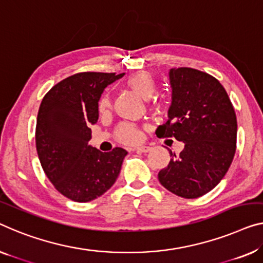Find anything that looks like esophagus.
Listing matches in <instances>:
<instances>
[{
  "label": "esophagus",
  "mask_w": 263,
  "mask_h": 263,
  "mask_svg": "<svg viewBox=\"0 0 263 263\" xmlns=\"http://www.w3.org/2000/svg\"><path fill=\"white\" fill-rule=\"evenodd\" d=\"M133 151L140 152V154H145V152L150 151V147H148V146H137V147L133 148Z\"/></svg>",
  "instance_id": "obj_1"
}]
</instances>
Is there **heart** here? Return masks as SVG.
Listing matches in <instances>:
<instances>
[{
    "label": "heart",
    "instance_id": "obj_1",
    "mask_svg": "<svg viewBox=\"0 0 263 263\" xmlns=\"http://www.w3.org/2000/svg\"><path fill=\"white\" fill-rule=\"evenodd\" d=\"M126 86L144 100L151 99L156 93V81L154 77L147 72H137L132 74L126 80ZM109 107H111V100L107 94H105L99 101V111L106 112ZM116 137L121 143L132 144L139 140V132L133 125L121 124L117 128Z\"/></svg>",
    "mask_w": 263,
    "mask_h": 263
}]
</instances>
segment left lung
I'll return each instance as SVG.
<instances>
[{"label": "left lung", "instance_id": "obj_1", "mask_svg": "<svg viewBox=\"0 0 263 263\" xmlns=\"http://www.w3.org/2000/svg\"><path fill=\"white\" fill-rule=\"evenodd\" d=\"M171 105L169 119L159 125V138L175 137L184 143L179 155L158 179L172 194L197 198L222 181L236 150L237 121L228 94L217 79L201 70L179 67L169 70Z\"/></svg>", "mask_w": 263, "mask_h": 263}]
</instances>
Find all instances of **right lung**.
Returning a JSON list of instances; mask_svg holds the SVG:
<instances>
[{
	"mask_svg": "<svg viewBox=\"0 0 263 263\" xmlns=\"http://www.w3.org/2000/svg\"><path fill=\"white\" fill-rule=\"evenodd\" d=\"M125 73L84 72L66 78L46 94L37 113V156L59 193L76 202H89L106 193L118 178L127 152H101L89 145L99 118L104 89Z\"/></svg>",
	"mask_w": 263,
	"mask_h": 263,
	"instance_id": "obj_1",
	"label": "right lung"
}]
</instances>
